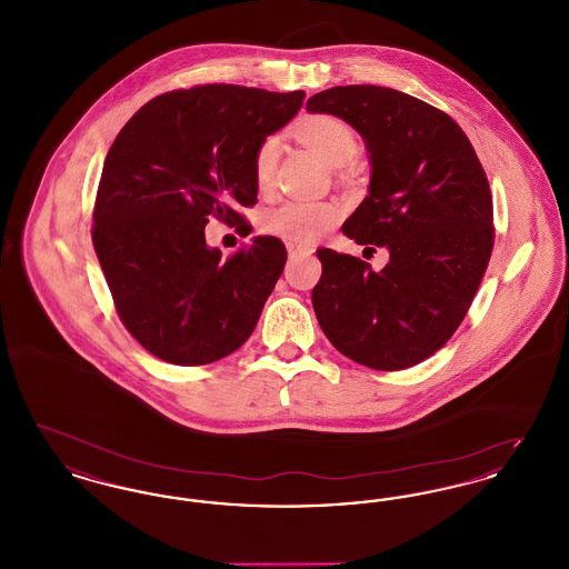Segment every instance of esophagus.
Masks as SVG:
<instances>
[{
	"instance_id": "1",
	"label": "esophagus",
	"mask_w": 569,
	"mask_h": 569,
	"mask_svg": "<svg viewBox=\"0 0 569 569\" xmlns=\"http://www.w3.org/2000/svg\"><path fill=\"white\" fill-rule=\"evenodd\" d=\"M288 256L290 258H298V256H309V253H313V249L309 247V244H300V243H288Z\"/></svg>"
}]
</instances>
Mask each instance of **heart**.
Segmentation results:
<instances>
[{"label": "heart", "mask_w": 569, "mask_h": 569, "mask_svg": "<svg viewBox=\"0 0 569 569\" xmlns=\"http://www.w3.org/2000/svg\"><path fill=\"white\" fill-rule=\"evenodd\" d=\"M295 134L316 156L330 166L348 163L358 151V138L352 128L332 114L307 117L295 128ZM279 158V138L269 136L256 153V181L267 188L272 181ZM341 207L326 200H298L290 198L272 207L264 216V230L290 243L309 244L325 237L339 221Z\"/></svg>", "instance_id": "1"}]
</instances>
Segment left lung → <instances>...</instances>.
I'll return each mask as SVG.
<instances>
[{"label": "left lung", "mask_w": 569, "mask_h": 569, "mask_svg": "<svg viewBox=\"0 0 569 569\" xmlns=\"http://www.w3.org/2000/svg\"><path fill=\"white\" fill-rule=\"evenodd\" d=\"M362 136L369 196L343 223L358 244L390 253L367 262L320 249L311 302L328 341L356 362L401 371L437 352L459 328L492 251V198L459 123L403 91L330 87L307 102Z\"/></svg>", "instance_id": "8db88e82"}]
</instances>
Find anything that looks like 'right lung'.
Listing matches in <instances>:
<instances>
[{
  "instance_id": "add662e5",
  "label": "right lung",
  "mask_w": 569,
  "mask_h": 569,
  "mask_svg": "<svg viewBox=\"0 0 569 569\" xmlns=\"http://www.w3.org/2000/svg\"><path fill=\"white\" fill-rule=\"evenodd\" d=\"M305 91L202 84L153 98L114 138L96 198L93 247L121 322L166 362L239 350L283 272L286 247L253 237L226 260L209 216L256 202V153L295 119Z\"/></svg>"
}]
</instances>
